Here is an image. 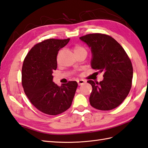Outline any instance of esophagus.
<instances>
[{"instance_id": "1", "label": "esophagus", "mask_w": 148, "mask_h": 148, "mask_svg": "<svg viewBox=\"0 0 148 148\" xmlns=\"http://www.w3.org/2000/svg\"><path fill=\"white\" fill-rule=\"evenodd\" d=\"M77 82H78V85H83L85 82V81L84 80H79L77 81Z\"/></svg>"}]
</instances>
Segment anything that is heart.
Here are the masks:
<instances>
[{"label":"heart","instance_id":"b5f03b06","mask_svg":"<svg viewBox=\"0 0 148 148\" xmlns=\"http://www.w3.org/2000/svg\"><path fill=\"white\" fill-rule=\"evenodd\" d=\"M86 51V50H85V49L84 47H83L82 46H80V45H75L73 47V51L75 52V54H77L78 52H80L81 51Z\"/></svg>","mask_w":148,"mask_h":148}]
</instances>
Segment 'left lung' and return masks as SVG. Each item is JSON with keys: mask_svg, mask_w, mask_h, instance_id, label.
<instances>
[{"mask_svg": "<svg viewBox=\"0 0 148 148\" xmlns=\"http://www.w3.org/2000/svg\"><path fill=\"white\" fill-rule=\"evenodd\" d=\"M80 38L91 48V67L103 72V81H87L92 87L90 104L97 110H113L125 100L132 87L133 68L130 58L110 35L96 33Z\"/></svg>", "mask_w": 148, "mask_h": 148, "instance_id": "obj_1", "label": "left lung"}]
</instances>
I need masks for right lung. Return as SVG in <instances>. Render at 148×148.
<instances>
[{"instance_id": "add662e5", "label": "right lung", "mask_w": 148, "mask_h": 148, "mask_svg": "<svg viewBox=\"0 0 148 148\" xmlns=\"http://www.w3.org/2000/svg\"><path fill=\"white\" fill-rule=\"evenodd\" d=\"M69 41L70 38H49L39 42L28 52L23 64L21 84L25 94L37 110L49 115L70 108L78 87L76 81L61 87L52 82L58 51Z\"/></svg>"}]
</instances>
